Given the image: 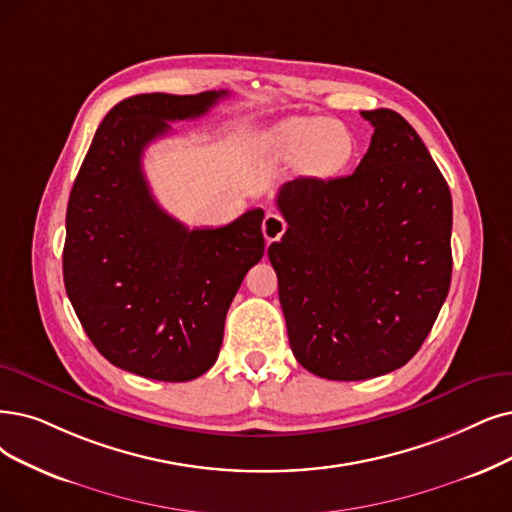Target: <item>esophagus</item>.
I'll use <instances>...</instances> for the list:
<instances>
[{"label": "esophagus", "instance_id": "34e87169", "mask_svg": "<svg viewBox=\"0 0 512 512\" xmlns=\"http://www.w3.org/2000/svg\"><path fill=\"white\" fill-rule=\"evenodd\" d=\"M283 233H285V220L279 214L269 212L267 216H264V220H262V235H264V239H267L269 243H273V241H279Z\"/></svg>", "mask_w": 512, "mask_h": 512}]
</instances>
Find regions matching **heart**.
Masks as SVG:
<instances>
[{"label":"heart","mask_w":512,"mask_h":512,"mask_svg":"<svg viewBox=\"0 0 512 512\" xmlns=\"http://www.w3.org/2000/svg\"><path fill=\"white\" fill-rule=\"evenodd\" d=\"M271 145L285 157L300 159L302 168L319 178L336 176L355 155L351 130L330 119L296 117L283 121L273 130Z\"/></svg>","instance_id":"1"}]
</instances>
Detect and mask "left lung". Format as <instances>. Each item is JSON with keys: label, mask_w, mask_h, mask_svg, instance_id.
Here are the masks:
<instances>
[{"label": "left lung", "mask_w": 512, "mask_h": 512, "mask_svg": "<svg viewBox=\"0 0 512 512\" xmlns=\"http://www.w3.org/2000/svg\"><path fill=\"white\" fill-rule=\"evenodd\" d=\"M353 174L285 182L288 231L269 245L296 361L327 380H367L410 361L452 281V195L422 138L391 111Z\"/></svg>", "instance_id": "obj_1"}]
</instances>
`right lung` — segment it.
<instances>
[{
    "mask_svg": "<svg viewBox=\"0 0 512 512\" xmlns=\"http://www.w3.org/2000/svg\"><path fill=\"white\" fill-rule=\"evenodd\" d=\"M229 92L138 94L98 126L67 206L63 275L98 353L121 370L187 382L218 359L224 319L264 254L260 208L227 227L187 229L159 208L142 153L168 121L206 115Z\"/></svg>",
    "mask_w": 512,
    "mask_h": 512,
    "instance_id": "1",
    "label": "right lung"
}]
</instances>
